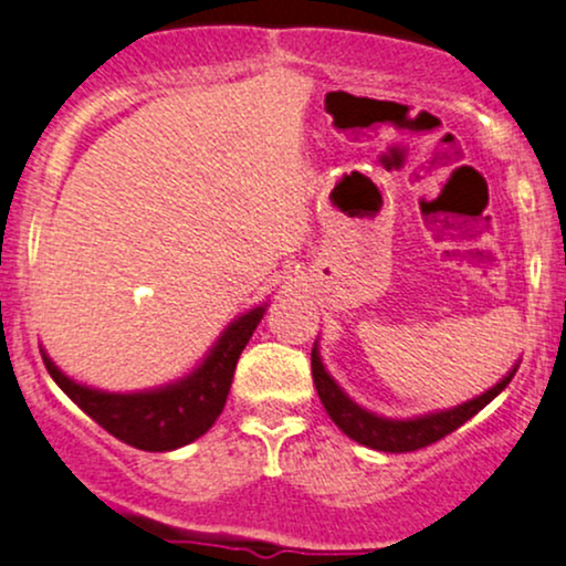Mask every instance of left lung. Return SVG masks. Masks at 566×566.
<instances>
[{
	"label": "left lung",
	"mask_w": 566,
	"mask_h": 566,
	"mask_svg": "<svg viewBox=\"0 0 566 566\" xmlns=\"http://www.w3.org/2000/svg\"><path fill=\"white\" fill-rule=\"evenodd\" d=\"M518 361L509 369V375L500 378V382L486 388L482 396H473V399L463 401V405L437 409V412L426 415H412V418H386V415H378L373 412V409L356 405V401L337 386V380L327 373V367H324L322 361L319 337H316L314 348H311V373H314L316 394H319L322 405L327 409L329 418H333V423L340 428L348 439L359 441V444L378 452H412L444 439L447 433H452L454 428H460L465 420H471L479 409H484L505 386H509L513 375H516Z\"/></svg>",
	"instance_id": "1"
}]
</instances>
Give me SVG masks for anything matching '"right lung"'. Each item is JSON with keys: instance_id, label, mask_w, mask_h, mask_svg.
Wrapping results in <instances>:
<instances>
[{"instance_id": "right-lung-1", "label": "right lung", "mask_w": 566, "mask_h": 566, "mask_svg": "<svg viewBox=\"0 0 566 566\" xmlns=\"http://www.w3.org/2000/svg\"><path fill=\"white\" fill-rule=\"evenodd\" d=\"M269 303L229 322L201 361L184 378L143 391H103L69 378L42 348L44 367L63 394L112 437L146 452H172L210 431L229 399L233 369Z\"/></svg>"}]
</instances>
